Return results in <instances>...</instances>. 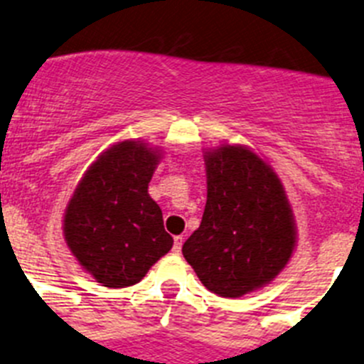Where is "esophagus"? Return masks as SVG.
<instances>
[{
    "mask_svg": "<svg viewBox=\"0 0 364 364\" xmlns=\"http://www.w3.org/2000/svg\"><path fill=\"white\" fill-rule=\"evenodd\" d=\"M182 243H184V238H182V236H175V242H173V252H175V255H178L180 252Z\"/></svg>",
    "mask_w": 364,
    "mask_h": 364,
    "instance_id": "1",
    "label": "esophagus"
}]
</instances>
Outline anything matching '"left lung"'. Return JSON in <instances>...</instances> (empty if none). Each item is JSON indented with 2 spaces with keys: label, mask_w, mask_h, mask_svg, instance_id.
<instances>
[{
  "label": "left lung",
  "mask_w": 364,
  "mask_h": 364,
  "mask_svg": "<svg viewBox=\"0 0 364 364\" xmlns=\"http://www.w3.org/2000/svg\"><path fill=\"white\" fill-rule=\"evenodd\" d=\"M208 202L182 255L205 289L240 298L282 272L296 245L285 189L271 166L243 146L205 151Z\"/></svg>",
  "instance_id": "obj_1"
}]
</instances>
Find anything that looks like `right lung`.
Segmentation results:
<instances>
[{"mask_svg": "<svg viewBox=\"0 0 364 364\" xmlns=\"http://www.w3.org/2000/svg\"><path fill=\"white\" fill-rule=\"evenodd\" d=\"M159 149L122 141L99 155L65 211V240L82 269L109 289L135 285L173 247L148 195Z\"/></svg>", "mask_w": 364, "mask_h": 364, "instance_id": "obj_1", "label": "right lung"}]
</instances>
